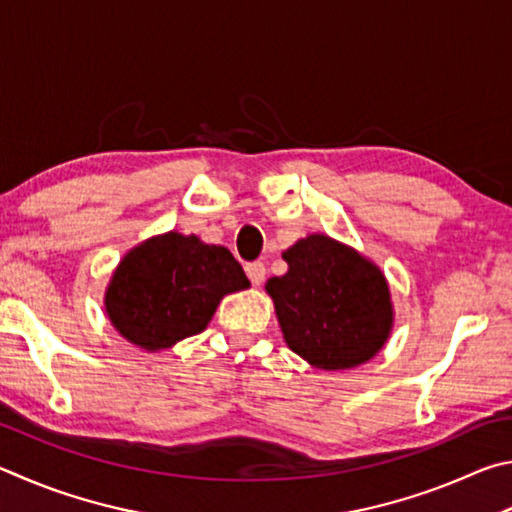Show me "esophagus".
Masks as SVG:
<instances>
[{"label":"esophagus","instance_id":"1","mask_svg":"<svg viewBox=\"0 0 512 512\" xmlns=\"http://www.w3.org/2000/svg\"><path fill=\"white\" fill-rule=\"evenodd\" d=\"M245 272H247V276H249V281L254 283V285H261V283L265 281V274H267L265 263H261V261L247 263V265H245Z\"/></svg>","mask_w":512,"mask_h":512}]
</instances>
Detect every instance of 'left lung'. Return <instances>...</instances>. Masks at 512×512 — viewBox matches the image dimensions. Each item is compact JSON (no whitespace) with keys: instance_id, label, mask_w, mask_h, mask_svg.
Wrapping results in <instances>:
<instances>
[{"instance_id":"1","label":"left lung","mask_w":512,"mask_h":512,"mask_svg":"<svg viewBox=\"0 0 512 512\" xmlns=\"http://www.w3.org/2000/svg\"><path fill=\"white\" fill-rule=\"evenodd\" d=\"M288 272L265 283L283 339L315 369L342 371L378 355L393 328L389 283L360 251L312 233L283 251Z\"/></svg>"}]
</instances>
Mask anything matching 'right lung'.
Listing matches in <instances>:
<instances>
[{
	"label": "right lung",
	"instance_id": "right-lung-1",
	"mask_svg": "<svg viewBox=\"0 0 512 512\" xmlns=\"http://www.w3.org/2000/svg\"><path fill=\"white\" fill-rule=\"evenodd\" d=\"M247 288L227 247L168 231L121 258L105 290V312L119 335L155 353L202 333L222 297Z\"/></svg>",
	"mask_w": 512,
	"mask_h": 512
}]
</instances>
